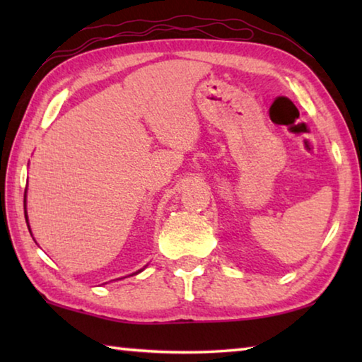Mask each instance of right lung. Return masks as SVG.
<instances>
[{
    "label": "right lung",
    "instance_id": "1",
    "mask_svg": "<svg viewBox=\"0 0 362 362\" xmlns=\"http://www.w3.org/2000/svg\"><path fill=\"white\" fill-rule=\"evenodd\" d=\"M23 206H25V207H23V209H25V220H27V225H28V216H27V188H25V199H23ZM28 230H30V225H28ZM145 267H146V265H145ZM145 267H144L142 269H139V272L132 273V274H139L140 272H144ZM132 274H129V276H132Z\"/></svg>",
    "mask_w": 362,
    "mask_h": 362
}]
</instances>
